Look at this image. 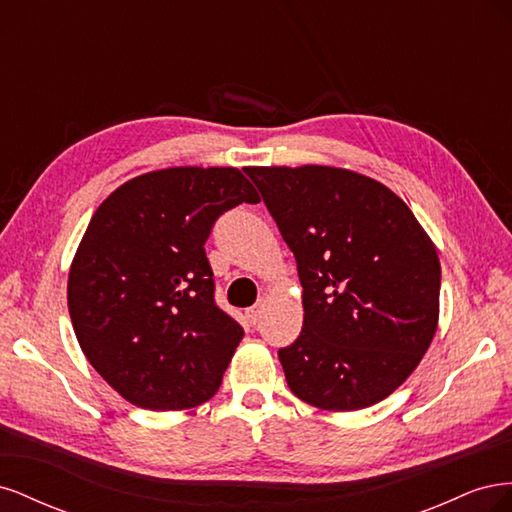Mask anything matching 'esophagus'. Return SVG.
I'll return each mask as SVG.
<instances>
[{
	"label": "esophagus",
	"instance_id": "obj_1",
	"mask_svg": "<svg viewBox=\"0 0 512 512\" xmlns=\"http://www.w3.org/2000/svg\"><path fill=\"white\" fill-rule=\"evenodd\" d=\"M265 305H267V301H265V299H260L256 305H252L250 309H245V316H247V320H250V324L260 322L262 312H265Z\"/></svg>",
	"mask_w": 512,
	"mask_h": 512
}]
</instances>
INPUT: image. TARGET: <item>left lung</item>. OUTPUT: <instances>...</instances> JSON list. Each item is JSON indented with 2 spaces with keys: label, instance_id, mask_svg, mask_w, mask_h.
Masks as SVG:
<instances>
[{
  "label": "left lung",
  "instance_id": "8db88e82",
  "mask_svg": "<svg viewBox=\"0 0 512 512\" xmlns=\"http://www.w3.org/2000/svg\"><path fill=\"white\" fill-rule=\"evenodd\" d=\"M297 258L303 329L280 350L309 406L378 404L421 363L440 316V258L410 207L380 181L333 166L245 170Z\"/></svg>",
  "mask_w": 512,
  "mask_h": 512
}]
</instances>
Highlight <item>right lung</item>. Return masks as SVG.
<instances>
[{
  "label": "right lung",
  "mask_w": 512,
  "mask_h": 512,
  "mask_svg": "<svg viewBox=\"0 0 512 512\" xmlns=\"http://www.w3.org/2000/svg\"><path fill=\"white\" fill-rule=\"evenodd\" d=\"M232 166L134 177L96 209L68 275V309L87 361L130 404L188 410L218 393L243 339L213 301L205 241L220 215L258 203Z\"/></svg>",
  "instance_id": "right-lung-1"
}]
</instances>
